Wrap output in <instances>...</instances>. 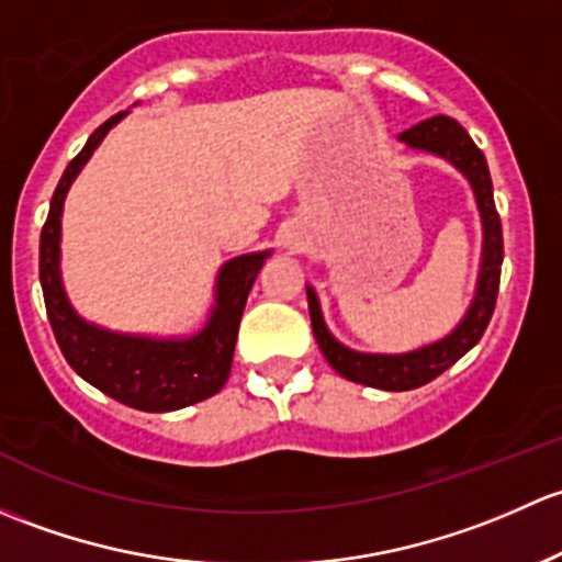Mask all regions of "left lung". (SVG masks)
<instances>
[{"label":"left lung","instance_id":"left-lung-1","mask_svg":"<svg viewBox=\"0 0 562 562\" xmlns=\"http://www.w3.org/2000/svg\"><path fill=\"white\" fill-rule=\"evenodd\" d=\"M401 140L411 148H422V151L443 156L454 167H460L462 176L471 181L484 222V251L476 297H473L465 319L457 324V329L449 338L425 346L419 351H408V355H360V351H351L346 346H340L327 333V327H324L319 300H316L314 289L308 286L311 327H314V338L319 344L322 355L327 357L329 366L338 370L344 379L386 392H406L416 390V386H425L427 381H432L443 370L452 368L462 355H468L482 340L484 329H487L490 319H493L503 265L501 216L495 211L493 178H490L487 159H484L482 148L449 115H432V119L419 121L411 130L401 132Z\"/></svg>","mask_w":562,"mask_h":562}]
</instances>
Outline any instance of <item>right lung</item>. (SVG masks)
<instances>
[{
  "instance_id": "obj_1",
  "label": "right lung",
  "mask_w": 562,
  "mask_h": 562,
  "mask_svg": "<svg viewBox=\"0 0 562 562\" xmlns=\"http://www.w3.org/2000/svg\"><path fill=\"white\" fill-rule=\"evenodd\" d=\"M121 119L124 113H115L105 124L97 126L83 151L67 165L59 187L50 196V211L43 224V235H40V283H43L45 311H48L56 344H59L69 368L113 401L130 408L161 414V411L192 406V403L216 395L224 381L229 379L243 308H246L248 292H251L254 279H257L268 251L246 254V257L229 259L224 265L218 273L216 308H213L207 327L194 338H130V335L91 327L80 319L72 305L67 303L59 279L61 205H65V194L80 167L89 161L110 126Z\"/></svg>"
}]
</instances>
